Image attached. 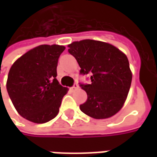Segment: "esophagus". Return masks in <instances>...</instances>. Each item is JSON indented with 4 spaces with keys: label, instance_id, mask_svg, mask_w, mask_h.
<instances>
[{
    "label": "esophagus",
    "instance_id": "1",
    "mask_svg": "<svg viewBox=\"0 0 157 157\" xmlns=\"http://www.w3.org/2000/svg\"><path fill=\"white\" fill-rule=\"evenodd\" d=\"M78 88H79L78 85H77L76 83H75V84H74V86H72L71 89L72 91H74V90H76V89H78Z\"/></svg>",
    "mask_w": 157,
    "mask_h": 157
}]
</instances>
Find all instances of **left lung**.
Instances as JSON below:
<instances>
[{
  "label": "left lung",
  "instance_id": "obj_1",
  "mask_svg": "<svg viewBox=\"0 0 157 157\" xmlns=\"http://www.w3.org/2000/svg\"><path fill=\"white\" fill-rule=\"evenodd\" d=\"M81 74L91 73V84L81 85L87 94L80 109L96 119L112 117L123 108L132 82V72L125 54L105 42L84 39L68 45Z\"/></svg>",
  "mask_w": 157,
  "mask_h": 157
}]
</instances>
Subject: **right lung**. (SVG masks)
<instances>
[{
    "instance_id": "right-lung-1",
    "label": "right lung",
    "mask_w": 157,
    "mask_h": 157,
    "mask_svg": "<svg viewBox=\"0 0 157 157\" xmlns=\"http://www.w3.org/2000/svg\"><path fill=\"white\" fill-rule=\"evenodd\" d=\"M65 47L42 44L16 60L8 73L6 89L16 110L35 124L48 122L58 114L68 88L56 79L59 55Z\"/></svg>"
}]
</instances>
